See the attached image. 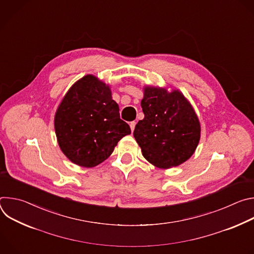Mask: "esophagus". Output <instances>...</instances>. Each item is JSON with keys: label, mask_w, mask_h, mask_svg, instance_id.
<instances>
[{"label": "esophagus", "mask_w": 254, "mask_h": 254, "mask_svg": "<svg viewBox=\"0 0 254 254\" xmlns=\"http://www.w3.org/2000/svg\"><path fill=\"white\" fill-rule=\"evenodd\" d=\"M129 127H130V129H131V131H133V129H134V127H135V122H131V123L129 124Z\"/></svg>", "instance_id": "obj_1"}]
</instances>
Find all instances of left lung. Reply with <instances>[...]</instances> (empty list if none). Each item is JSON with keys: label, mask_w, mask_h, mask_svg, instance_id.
I'll use <instances>...</instances> for the list:
<instances>
[{"label": "left lung", "mask_w": 254, "mask_h": 254, "mask_svg": "<svg viewBox=\"0 0 254 254\" xmlns=\"http://www.w3.org/2000/svg\"><path fill=\"white\" fill-rule=\"evenodd\" d=\"M143 120L133 136L142 156L161 169L177 167L195 152L200 140V123L191 104L178 90L146 87L140 102Z\"/></svg>", "instance_id": "obj_1"}]
</instances>
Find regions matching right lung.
<instances>
[{
	"label": "right lung",
	"mask_w": 254,
	"mask_h": 254,
	"mask_svg": "<svg viewBox=\"0 0 254 254\" xmlns=\"http://www.w3.org/2000/svg\"><path fill=\"white\" fill-rule=\"evenodd\" d=\"M63 154L78 166L92 168L110 157L118 142L130 133L108 85L86 75L72 85L54 120Z\"/></svg>",
	"instance_id": "right-lung-1"
}]
</instances>
